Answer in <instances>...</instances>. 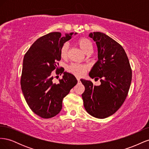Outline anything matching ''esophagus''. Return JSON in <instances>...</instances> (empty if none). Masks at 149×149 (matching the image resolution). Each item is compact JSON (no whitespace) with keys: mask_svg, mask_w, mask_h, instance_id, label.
<instances>
[{"mask_svg":"<svg viewBox=\"0 0 149 149\" xmlns=\"http://www.w3.org/2000/svg\"><path fill=\"white\" fill-rule=\"evenodd\" d=\"M76 79H77V80H78V82H79V81H80V78H79V77H76Z\"/></svg>","mask_w":149,"mask_h":149,"instance_id":"34e87169","label":"esophagus"}]
</instances>
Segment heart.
<instances>
[{
    "label": "heart",
    "instance_id": "1",
    "mask_svg": "<svg viewBox=\"0 0 149 149\" xmlns=\"http://www.w3.org/2000/svg\"><path fill=\"white\" fill-rule=\"evenodd\" d=\"M76 43L80 48V49L86 54L91 53L93 51V43L91 40L87 38H79L76 40ZM68 47L67 44H64L60 49V56L63 59H66L68 57ZM88 67L86 65L79 64H72L68 67L67 70L70 73L76 76H83L85 73Z\"/></svg>",
    "mask_w": 149,
    "mask_h": 149
}]
</instances>
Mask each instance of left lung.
<instances>
[{"label": "left lung", "instance_id": "left-lung-1", "mask_svg": "<svg viewBox=\"0 0 149 149\" xmlns=\"http://www.w3.org/2000/svg\"><path fill=\"white\" fill-rule=\"evenodd\" d=\"M89 36L96 42L98 52V60L89 75L100 79L101 84L94 86L91 81L81 79L85 88L82 98L88 114L104 119L114 114L124 103L131 83L132 70L119 43L98 31Z\"/></svg>", "mask_w": 149, "mask_h": 149}]
</instances>
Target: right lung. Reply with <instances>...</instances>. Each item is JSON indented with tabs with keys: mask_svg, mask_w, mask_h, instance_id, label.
I'll return each instance as SVG.
<instances>
[{
	"mask_svg": "<svg viewBox=\"0 0 149 149\" xmlns=\"http://www.w3.org/2000/svg\"><path fill=\"white\" fill-rule=\"evenodd\" d=\"M73 33L62 37L60 32H51L38 38L25 53L23 60L20 84L29 107L35 114L44 119L52 118L62 109V101L77 84L74 76L64 72L59 82L53 81L52 71L59 70L60 49L71 38ZM76 33H74L76 35Z\"/></svg>",
	"mask_w": 149,
	"mask_h": 149,
	"instance_id": "right-lung-1",
	"label": "right lung"
}]
</instances>
